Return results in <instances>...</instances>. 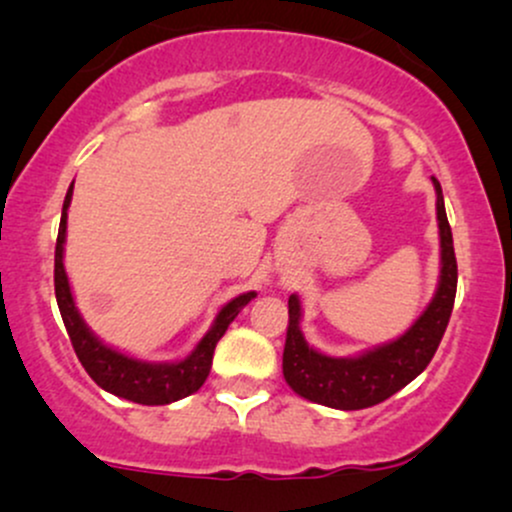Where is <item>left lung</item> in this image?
Listing matches in <instances>:
<instances>
[{
  "label": "left lung",
  "instance_id": "8db88e82",
  "mask_svg": "<svg viewBox=\"0 0 512 512\" xmlns=\"http://www.w3.org/2000/svg\"><path fill=\"white\" fill-rule=\"evenodd\" d=\"M436 187V214L440 233V276L431 303L416 317L402 337L373 346L356 356H327L305 342L301 330V298H289V330L284 346V378L296 395L325 407L354 411L385 402L395 392L421 375L436 354L445 327L450 322L457 291V260L452 248V231L440 182Z\"/></svg>",
  "mask_w": 512,
  "mask_h": 512
}]
</instances>
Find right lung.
Listing matches in <instances>:
<instances>
[{"mask_svg":"<svg viewBox=\"0 0 512 512\" xmlns=\"http://www.w3.org/2000/svg\"><path fill=\"white\" fill-rule=\"evenodd\" d=\"M74 182L69 185L67 197H64L62 219H60V233H57L55 245V296L60 313L67 327L69 339L79 356L81 366L86 373L96 380L98 387H103L110 395L129 399V402L146 404V407H156V404H170L178 399L192 395L207 380L211 370V358H214V349L219 339L226 334L228 325L236 320L240 310L248 305L252 298L257 296L255 291L236 296L228 301L219 310V315L211 322L209 332L199 339V344L180 361L170 363H151L142 361V358H132L122 351L113 349V346L103 344L96 337L76 310L72 286H69L67 272H64V240H67V209L72 204Z\"/></svg>","mask_w":512,"mask_h":512,"instance_id":"right-lung-1","label":"right lung"}]
</instances>
